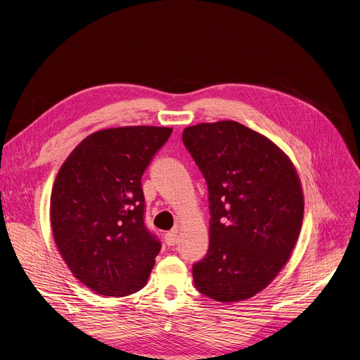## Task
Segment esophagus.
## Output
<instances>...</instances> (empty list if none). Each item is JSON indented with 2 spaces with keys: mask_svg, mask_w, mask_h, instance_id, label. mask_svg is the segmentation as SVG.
<instances>
[{
  "mask_svg": "<svg viewBox=\"0 0 360 360\" xmlns=\"http://www.w3.org/2000/svg\"><path fill=\"white\" fill-rule=\"evenodd\" d=\"M165 243L168 245H176L178 244V230H172L165 234Z\"/></svg>",
  "mask_w": 360,
  "mask_h": 360,
  "instance_id": "esophagus-1",
  "label": "esophagus"
}]
</instances>
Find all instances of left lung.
<instances>
[{
  "instance_id": "1",
  "label": "left lung",
  "mask_w": 360,
  "mask_h": 360,
  "mask_svg": "<svg viewBox=\"0 0 360 360\" xmlns=\"http://www.w3.org/2000/svg\"><path fill=\"white\" fill-rule=\"evenodd\" d=\"M182 142L210 195V248L192 266L195 287L221 303L247 300L276 278L297 243V171L276 143L234 120L185 127Z\"/></svg>"
}]
</instances>
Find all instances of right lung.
I'll use <instances>...</instances> for the list:
<instances>
[{
    "instance_id": "obj_1",
    "label": "right lung",
    "mask_w": 360,
    "mask_h": 360,
    "mask_svg": "<svg viewBox=\"0 0 360 360\" xmlns=\"http://www.w3.org/2000/svg\"><path fill=\"white\" fill-rule=\"evenodd\" d=\"M171 127L123 126L83 139L56 176L50 221L73 276L90 290L124 297L145 287L160 251L145 225L141 178Z\"/></svg>"
}]
</instances>
